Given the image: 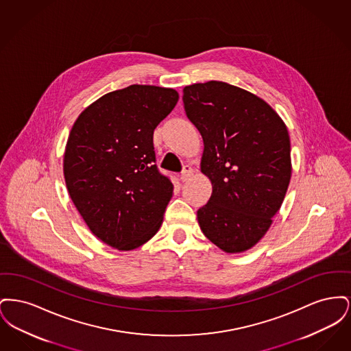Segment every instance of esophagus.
Here are the masks:
<instances>
[{
  "mask_svg": "<svg viewBox=\"0 0 351 351\" xmlns=\"http://www.w3.org/2000/svg\"><path fill=\"white\" fill-rule=\"evenodd\" d=\"M192 168L189 167V166H184L183 171H182V173H180V180L182 182H186L191 176H192Z\"/></svg>",
  "mask_w": 351,
  "mask_h": 351,
  "instance_id": "34e87169",
  "label": "esophagus"
}]
</instances>
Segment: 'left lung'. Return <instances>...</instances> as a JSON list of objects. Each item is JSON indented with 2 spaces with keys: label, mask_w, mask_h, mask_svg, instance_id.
I'll list each match as a JSON object with an SVG mask.
<instances>
[{
  "label": "left lung",
  "mask_w": 351,
  "mask_h": 351,
  "mask_svg": "<svg viewBox=\"0 0 351 351\" xmlns=\"http://www.w3.org/2000/svg\"><path fill=\"white\" fill-rule=\"evenodd\" d=\"M183 102L204 141L201 172L213 186L197 210L201 230L221 250H249L267 233L289 185L287 126L267 102L222 82L185 86Z\"/></svg>",
  "instance_id": "8db88e82"
}]
</instances>
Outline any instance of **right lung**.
<instances>
[{"label":"right lung","instance_id":"add662e5","mask_svg":"<svg viewBox=\"0 0 351 351\" xmlns=\"http://www.w3.org/2000/svg\"><path fill=\"white\" fill-rule=\"evenodd\" d=\"M175 89L134 84L106 93L76 119L64 152L68 193L104 243L133 250L159 230L173 185L156 163L154 130Z\"/></svg>","mask_w":351,"mask_h":351}]
</instances>
